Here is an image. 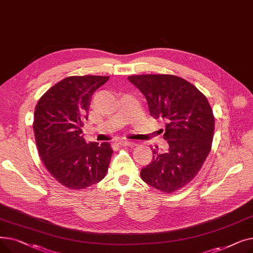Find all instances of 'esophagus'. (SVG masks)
I'll use <instances>...</instances> for the list:
<instances>
[{"mask_svg": "<svg viewBox=\"0 0 253 253\" xmlns=\"http://www.w3.org/2000/svg\"><path fill=\"white\" fill-rule=\"evenodd\" d=\"M119 144L120 145H123V147H134L135 143L129 141V140H125V139H121L119 140Z\"/></svg>", "mask_w": 253, "mask_h": 253, "instance_id": "34e87169", "label": "esophagus"}]
</instances>
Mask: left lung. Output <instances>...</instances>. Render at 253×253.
Here are the masks:
<instances>
[{"label": "left lung", "instance_id": "left-lung-1", "mask_svg": "<svg viewBox=\"0 0 253 253\" xmlns=\"http://www.w3.org/2000/svg\"><path fill=\"white\" fill-rule=\"evenodd\" d=\"M147 98L150 114L165 123L166 153L153 149V161L140 171L141 179L165 194L174 193L202 168L211 150L214 116L201 91L173 75L128 77ZM163 131V129H161Z\"/></svg>", "mask_w": 253, "mask_h": 253}]
</instances>
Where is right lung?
<instances>
[{"instance_id": "right-lung-1", "label": "right lung", "mask_w": 253, "mask_h": 253, "mask_svg": "<svg viewBox=\"0 0 253 253\" xmlns=\"http://www.w3.org/2000/svg\"><path fill=\"white\" fill-rule=\"evenodd\" d=\"M109 76H72L47 90L34 115L37 149L42 162L63 187L83 190L104 178L113 149L109 142L87 143L82 127L91 96Z\"/></svg>"}]
</instances>
